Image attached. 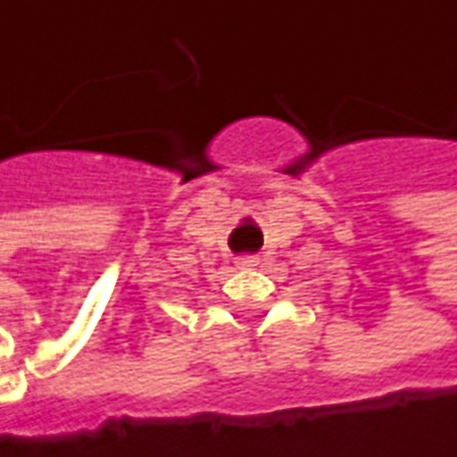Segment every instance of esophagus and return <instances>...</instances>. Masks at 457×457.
<instances>
[{"mask_svg":"<svg viewBox=\"0 0 457 457\" xmlns=\"http://www.w3.org/2000/svg\"><path fill=\"white\" fill-rule=\"evenodd\" d=\"M235 265L242 270H253L260 265V257L257 254H240V257H235Z\"/></svg>","mask_w":457,"mask_h":457,"instance_id":"esophagus-1","label":"esophagus"}]
</instances>
